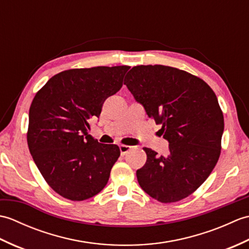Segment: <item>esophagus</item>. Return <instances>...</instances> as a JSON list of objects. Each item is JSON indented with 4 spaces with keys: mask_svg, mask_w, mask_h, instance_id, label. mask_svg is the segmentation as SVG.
Wrapping results in <instances>:
<instances>
[{
    "mask_svg": "<svg viewBox=\"0 0 249 249\" xmlns=\"http://www.w3.org/2000/svg\"><path fill=\"white\" fill-rule=\"evenodd\" d=\"M130 149H131V146H129V145H125V144H121L120 145L121 154H123V155H125L126 153H128V151H130Z\"/></svg>",
    "mask_w": 249,
    "mask_h": 249,
    "instance_id": "obj_1",
    "label": "esophagus"
}]
</instances>
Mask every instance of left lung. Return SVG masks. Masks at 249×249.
I'll use <instances>...</instances> for the list:
<instances>
[{
	"label": "left lung",
	"mask_w": 249,
	"mask_h": 249,
	"mask_svg": "<svg viewBox=\"0 0 249 249\" xmlns=\"http://www.w3.org/2000/svg\"><path fill=\"white\" fill-rule=\"evenodd\" d=\"M124 81L169 141L166 156L144 147L146 162L136 173L139 185L161 203L188 197L220 156L225 124L214 91L199 77L163 65L135 66Z\"/></svg>",
	"instance_id": "8db88e82"
}]
</instances>
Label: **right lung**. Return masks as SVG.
Listing matches in <instances>:
<instances>
[{"mask_svg":"<svg viewBox=\"0 0 249 249\" xmlns=\"http://www.w3.org/2000/svg\"><path fill=\"white\" fill-rule=\"evenodd\" d=\"M129 66L73 68L56 73L36 93L26 133L32 157L47 184L62 197L83 201L107 185L120 157L115 144L88 134L89 119L123 86Z\"/></svg>","mask_w":249,"mask_h":249,"instance_id":"obj_1","label":"right lung"}]
</instances>
